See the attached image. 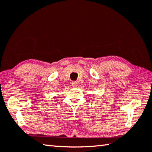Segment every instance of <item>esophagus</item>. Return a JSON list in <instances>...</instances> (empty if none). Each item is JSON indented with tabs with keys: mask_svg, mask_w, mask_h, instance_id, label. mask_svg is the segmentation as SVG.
I'll list each match as a JSON object with an SVG mask.
<instances>
[{
	"mask_svg": "<svg viewBox=\"0 0 152 152\" xmlns=\"http://www.w3.org/2000/svg\"><path fill=\"white\" fill-rule=\"evenodd\" d=\"M72 84V87H76V86H78V83H77L76 82H72V84Z\"/></svg>",
	"mask_w": 152,
	"mask_h": 152,
	"instance_id": "esophagus-1",
	"label": "esophagus"
}]
</instances>
